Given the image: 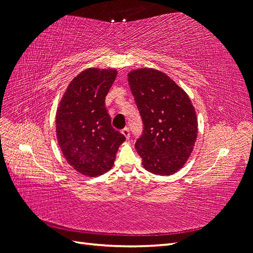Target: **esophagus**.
<instances>
[{
  "label": "esophagus",
  "mask_w": 253,
  "mask_h": 253,
  "mask_svg": "<svg viewBox=\"0 0 253 253\" xmlns=\"http://www.w3.org/2000/svg\"><path fill=\"white\" fill-rule=\"evenodd\" d=\"M122 134L125 135L126 139H128L129 138V129H128V127H125L124 129H122Z\"/></svg>",
  "instance_id": "34e87169"
}]
</instances>
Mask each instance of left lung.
Wrapping results in <instances>:
<instances>
[{
	"instance_id": "1",
	"label": "left lung",
	"mask_w": 253,
	"mask_h": 253,
	"mask_svg": "<svg viewBox=\"0 0 253 253\" xmlns=\"http://www.w3.org/2000/svg\"><path fill=\"white\" fill-rule=\"evenodd\" d=\"M127 80L143 122L135 143L147 171L172 175L193 151L197 118L187 93L168 75L153 68L129 72Z\"/></svg>"
}]
</instances>
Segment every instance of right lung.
<instances>
[{
  "instance_id": "1",
  "label": "right lung",
  "mask_w": 253,
  "mask_h": 253,
  "mask_svg": "<svg viewBox=\"0 0 253 253\" xmlns=\"http://www.w3.org/2000/svg\"><path fill=\"white\" fill-rule=\"evenodd\" d=\"M113 68H87L68 84L56 115L59 147L74 169L89 177L112 169L126 140L112 126L105 96L116 79Z\"/></svg>"
}]
</instances>
